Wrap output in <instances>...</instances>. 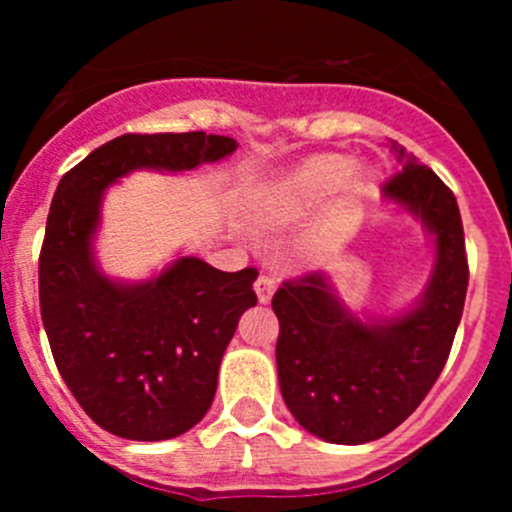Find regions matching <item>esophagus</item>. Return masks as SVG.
I'll list each match as a JSON object with an SVG mask.
<instances>
[{
    "mask_svg": "<svg viewBox=\"0 0 512 512\" xmlns=\"http://www.w3.org/2000/svg\"><path fill=\"white\" fill-rule=\"evenodd\" d=\"M253 289H256V297H259V302H269L271 297H274V289H277V284H274V279L271 277H264L261 274L259 279H256V284H253Z\"/></svg>",
    "mask_w": 512,
    "mask_h": 512,
    "instance_id": "1",
    "label": "esophagus"
}]
</instances>
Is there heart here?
Listing matches in <instances>:
<instances>
[{"instance_id":"1","label":"heart","mask_w":512,"mask_h":512,"mask_svg":"<svg viewBox=\"0 0 512 512\" xmlns=\"http://www.w3.org/2000/svg\"><path fill=\"white\" fill-rule=\"evenodd\" d=\"M354 174V161L346 156H320L302 164L295 174L284 182L279 205L282 212L292 215L305 207L315 205L328 194L338 192L348 182V176Z\"/></svg>"}]
</instances>
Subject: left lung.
I'll return each instance as SVG.
<instances>
[{
	"label": "left lung",
	"mask_w": 512,
	"mask_h": 512,
	"mask_svg": "<svg viewBox=\"0 0 512 512\" xmlns=\"http://www.w3.org/2000/svg\"><path fill=\"white\" fill-rule=\"evenodd\" d=\"M392 148L402 171L384 194L410 207L436 246L423 297L397 318L364 323L346 310L325 271H310L282 282L271 300L279 390L297 423L330 443L377 441L395 431L443 372L464 312L469 266L454 192L413 153Z\"/></svg>",
	"instance_id": "left-lung-1"
}]
</instances>
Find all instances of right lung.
I'll list each match as a JSON object with an SVG mask.
<instances>
[{
  "label": "right lung",
  "mask_w": 512,
  "mask_h": 512,
  "mask_svg": "<svg viewBox=\"0 0 512 512\" xmlns=\"http://www.w3.org/2000/svg\"><path fill=\"white\" fill-rule=\"evenodd\" d=\"M235 148L202 130L128 133L58 182L40 248V315L66 387L115 436L166 441L205 418L238 318L256 305L259 271L182 256L148 282H112L92 253L104 189L135 169L189 171Z\"/></svg>",
  "instance_id": "1"
}]
</instances>
